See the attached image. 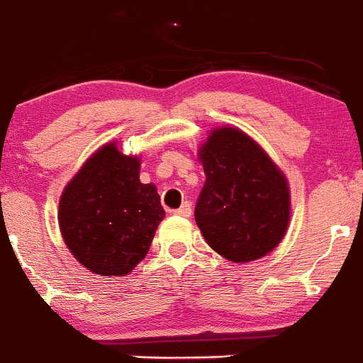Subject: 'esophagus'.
<instances>
[{"mask_svg":"<svg viewBox=\"0 0 363 363\" xmlns=\"http://www.w3.org/2000/svg\"><path fill=\"white\" fill-rule=\"evenodd\" d=\"M174 213L179 215V216H191V213H193V210H191V203L186 201L184 205H182L181 208H177V210L174 211Z\"/></svg>","mask_w":363,"mask_h":363,"instance_id":"obj_1","label":"esophagus"}]
</instances>
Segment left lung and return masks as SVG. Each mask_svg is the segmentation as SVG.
<instances>
[{"label": "left lung", "instance_id": "left-lung-1", "mask_svg": "<svg viewBox=\"0 0 363 363\" xmlns=\"http://www.w3.org/2000/svg\"><path fill=\"white\" fill-rule=\"evenodd\" d=\"M206 182L194 218L213 251L232 262L272 252L290 222L286 177L251 136L215 128L198 150Z\"/></svg>", "mask_w": 363, "mask_h": 363}]
</instances>
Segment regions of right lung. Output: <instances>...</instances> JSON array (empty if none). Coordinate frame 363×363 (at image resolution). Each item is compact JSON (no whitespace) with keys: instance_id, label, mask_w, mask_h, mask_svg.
<instances>
[{"instance_id":"right-lung-1","label":"right lung","mask_w":363,"mask_h":363,"mask_svg":"<svg viewBox=\"0 0 363 363\" xmlns=\"http://www.w3.org/2000/svg\"><path fill=\"white\" fill-rule=\"evenodd\" d=\"M165 211L153 184H141L140 158L104 145L68 182L60 228L69 252L91 273L124 277L143 261Z\"/></svg>"}]
</instances>
